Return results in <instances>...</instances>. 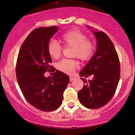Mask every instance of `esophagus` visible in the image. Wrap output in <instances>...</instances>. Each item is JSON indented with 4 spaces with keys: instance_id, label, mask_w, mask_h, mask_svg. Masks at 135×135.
Segmentation results:
<instances>
[{
    "instance_id": "34e87169",
    "label": "esophagus",
    "mask_w": 135,
    "mask_h": 135,
    "mask_svg": "<svg viewBox=\"0 0 135 135\" xmlns=\"http://www.w3.org/2000/svg\"><path fill=\"white\" fill-rule=\"evenodd\" d=\"M75 79L76 78L74 77H72V76H70V81H73V80H75Z\"/></svg>"
}]
</instances>
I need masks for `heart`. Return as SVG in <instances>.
<instances>
[{
	"instance_id": "obj_1",
	"label": "heart",
	"mask_w": 135,
	"mask_h": 135,
	"mask_svg": "<svg viewBox=\"0 0 135 135\" xmlns=\"http://www.w3.org/2000/svg\"><path fill=\"white\" fill-rule=\"evenodd\" d=\"M87 38V35L77 28L69 30L60 36V40L64 46H73V56L78 57L84 61L90 59L95 50L94 42ZM47 49L50 56L56 59L61 56L62 47L55 40H51L48 43ZM78 66V62L75 59H64L57 65L59 70L68 74H73Z\"/></svg>"
}]
</instances>
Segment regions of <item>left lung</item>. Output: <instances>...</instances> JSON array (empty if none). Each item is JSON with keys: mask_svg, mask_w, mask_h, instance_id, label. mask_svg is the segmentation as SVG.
Listing matches in <instances>:
<instances>
[{"mask_svg": "<svg viewBox=\"0 0 135 135\" xmlns=\"http://www.w3.org/2000/svg\"><path fill=\"white\" fill-rule=\"evenodd\" d=\"M97 49L88 65L80 73L83 77L93 75L87 81L81 78L85 85L78 93L80 103L90 109L103 107L114 96L120 77V64L112 42L103 31L94 32Z\"/></svg>", "mask_w": 135, "mask_h": 135, "instance_id": "1", "label": "left lung"}]
</instances>
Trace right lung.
Listing matches in <instances>:
<instances>
[{"label":"right lung","instance_id":"obj_1","mask_svg":"<svg viewBox=\"0 0 135 135\" xmlns=\"http://www.w3.org/2000/svg\"><path fill=\"white\" fill-rule=\"evenodd\" d=\"M57 27H40L32 31L23 44L16 62V77L23 95L29 104L44 112L56 110L62 104L64 91L70 79L65 73L54 70L52 77L44 73L53 66L47 52L50 38Z\"/></svg>","mask_w":135,"mask_h":135}]
</instances>
